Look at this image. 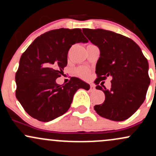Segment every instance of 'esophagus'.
Segmentation results:
<instances>
[{
    "label": "esophagus",
    "instance_id": "esophagus-1",
    "mask_svg": "<svg viewBox=\"0 0 156 156\" xmlns=\"http://www.w3.org/2000/svg\"><path fill=\"white\" fill-rule=\"evenodd\" d=\"M95 87H94L93 84H91L90 85V88H89V90L91 91V92H94V91H95Z\"/></svg>",
    "mask_w": 156,
    "mask_h": 156
}]
</instances>
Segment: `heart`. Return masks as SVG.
<instances>
[{
	"instance_id": "b5f03b06",
	"label": "heart",
	"mask_w": 156,
	"mask_h": 156,
	"mask_svg": "<svg viewBox=\"0 0 156 156\" xmlns=\"http://www.w3.org/2000/svg\"><path fill=\"white\" fill-rule=\"evenodd\" d=\"M77 73H78V76H79L80 78H83V79L87 78L89 76V70L85 67L78 68V69H77Z\"/></svg>"
}]
</instances>
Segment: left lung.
Masks as SVG:
<instances>
[{
  "label": "left lung",
  "mask_w": 156,
  "mask_h": 156,
  "mask_svg": "<svg viewBox=\"0 0 156 156\" xmlns=\"http://www.w3.org/2000/svg\"><path fill=\"white\" fill-rule=\"evenodd\" d=\"M83 32L101 51L96 64V89L104 92L105 101L94 105V110L111 120L128 119L146 98L150 83L147 60L139 46L128 37L101 28H83ZM108 76L112 78L109 90L98 85Z\"/></svg>",
  "instance_id": "1"
}]
</instances>
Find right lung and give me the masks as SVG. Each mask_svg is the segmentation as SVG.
Masks as SVG:
<instances>
[{
	"label": "right lung",
	"mask_w": 156,
	"mask_h": 156,
	"mask_svg": "<svg viewBox=\"0 0 156 156\" xmlns=\"http://www.w3.org/2000/svg\"><path fill=\"white\" fill-rule=\"evenodd\" d=\"M87 42L80 28H58L36 38L23 53L15 74V94L31 117L53 120L67 112L78 89L89 90V84L76 77L62 86L55 82L67 66L69 48Z\"/></svg>",
	"instance_id": "1"
}]
</instances>
